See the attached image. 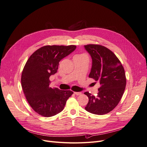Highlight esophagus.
Listing matches in <instances>:
<instances>
[{
	"label": "esophagus",
	"instance_id": "1",
	"mask_svg": "<svg viewBox=\"0 0 147 147\" xmlns=\"http://www.w3.org/2000/svg\"><path fill=\"white\" fill-rule=\"evenodd\" d=\"M74 94L76 95H81L82 93L80 92H74Z\"/></svg>",
	"mask_w": 147,
	"mask_h": 147
}]
</instances>
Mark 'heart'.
Returning <instances> with one entry per match:
<instances>
[{
    "mask_svg": "<svg viewBox=\"0 0 147 147\" xmlns=\"http://www.w3.org/2000/svg\"><path fill=\"white\" fill-rule=\"evenodd\" d=\"M86 57V56L84 55H76L75 57Z\"/></svg>",
    "mask_w": 147,
    "mask_h": 147,
    "instance_id": "heart-1",
    "label": "heart"
}]
</instances>
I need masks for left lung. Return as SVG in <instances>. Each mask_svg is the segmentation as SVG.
Masks as SVG:
<instances>
[{
	"instance_id": "obj_1",
	"label": "left lung",
	"mask_w": 147,
	"mask_h": 147,
	"mask_svg": "<svg viewBox=\"0 0 147 147\" xmlns=\"http://www.w3.org/2000/svg\"><path fill=\"white\" fill-rule=\"evenodd\" d=\"M90 54L92 65L89 78L99 81L101 86L97 96L88 92L84 94L89 98L85 110L92 114L104 115L116 107L124 93L126 79L121 62L109 49L100 45H84Z\"/></svg>"
}]
</instances>
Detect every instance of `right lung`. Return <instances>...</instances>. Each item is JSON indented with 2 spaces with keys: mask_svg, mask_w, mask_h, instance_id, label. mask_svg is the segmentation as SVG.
<instances>
[{
  "mask_svg": "<svg viewBox=\"0 0 147 147\" xmlns=\"http://www.w3.org/2000/svg\"><path fill=\"white\" fill-rule=\"evenodd\" d=\"M76 48L75 45H47L38 49L27 60L21 75V86L33 110L43 117L63 110L73 94L69 90L49 87V78L57 72L59 61Z\"/></svg>",
  "mask_w": 147,
  "mask_h": 147,
  "instance_id": "right-lung-1",
  "label": "right lung"
}]
</instances>
